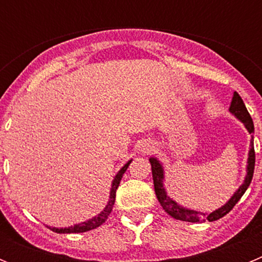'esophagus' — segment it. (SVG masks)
Segmentation results:
<instances>
[{
  "label": "esophagus",
  "mask_w": 262,
  "mask_h": 262,
  "mask_svg": "<svg viewBox=\"0 0 262 262\" xmlns=\"http://www.w3.org/2000/svg\"><path fill=\"white\" fill-rule=\"evenodd\" d=\"M152 148H154V144L151 142L144 140V142H142L140 145H139V151L142 152V154H149L152 151Z\"/></svg>",
  "instance_id": "1"
}]
</instances>
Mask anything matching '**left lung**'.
<instances>
[{
	"instance_id": "8db88e82",
	"label": "left lung",
	"mask_w": 262,
	"mask_h": 262,
	"mask_svg": "<svg viewBox=\"0 0 262 262\" xmlns=\"http://www.w3.org/2000/svg\"><path fill=\"white\" fill-rule=\"evenodd\" d=\"M230 113L232 115H235V118L242 122L245 126V128L248 129L249 134L254 133V126L253 120H252L251 115H249L248 110L245 107L244 102H243L242 97L239 94L233 92L232 101H231L230 105ZM251 148H249L248 152V160H247V174H245L244 182L239 186V189L232 194L230 200L227 201L222 207L216 209L212 212H201L196 211V210L186 209L184 206L178 205L176 201H173L170 196L168 195L165 190V186H164V181H165V173H164V166L163 164L160 163L156 157H149V163L152 166V177H154V185H155V193H156L157 200H159L160 205L163 206V209L165 210V212H168V215H170L172 217L177 219V221L182 222H191V223H196V222H215L217 219L223 217L224 215H227L231 210L233 209V206L239 202V200L243 196V194L245 193V190L248 189V186L251 185L252 177H253V170H254V147H253V135L251 139Z\"/></svg>"
}]
</instances>
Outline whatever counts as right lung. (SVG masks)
Segmentation results:
<instances>
[{"label": "right lung", "mask_w": 262, "mask_h": 262, "mask_svg": "<svg viewBox=\"0 0 262 262\" xmlns=\"http://www.w3.org/2000/svg\"><path fill=\"white\" fill-rule=\"evenodd\" d=\"M131 161H133V159L129 160V161H127V163L120 168L119 172L115 174L114 180H113V182H111L110 196H108L107 205L105 206V209L99 212L98 215L93 216L92 219H89V221H85L82 222V223H78V224H73V226L66 227V228H56V227H48V228H50L51 231H53V232H57V233H80V232H86V231L94 230V228H97V227H99L101 224L105 223L106 219H107L108 215H110L111 210H113V206H114L115 194H117V189L120 184V180H122V177H123L124 172L127 170V168H128V165L131 164Z\"/></svg>", "instance_id": "1"}]
</instances>
